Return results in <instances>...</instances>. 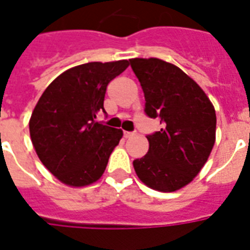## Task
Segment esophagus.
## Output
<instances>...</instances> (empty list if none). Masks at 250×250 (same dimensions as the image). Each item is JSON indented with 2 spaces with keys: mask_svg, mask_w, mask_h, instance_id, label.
Masks as SVG:
<instances>
[{
  "mask_svg": "<svg viewBox=\"0 0 250 250\" xmlns=\"http://www.w3.org/2000/svg\"><path fill=\"white\" fill-rule=\"evenodd\" d=\"M123 135H125V137H127V139H128V137L135 136V132H129V131H125V132H123Z\"/></svg>",
  "mask_w": 250,
  "mask_h": 250,
  "instance_id": "34e87169",
  "label": "esophagus"
}]
</instances>
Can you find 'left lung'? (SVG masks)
Wrapping results in <instances>:
<instances>
[{
    "mask_svg": "<svg viewBox=\"0 0 250 250\" xmlns=\"http://www.w3.org/2000/svg\"><path fill=\"white\" fill-rule=\"evenodd\" d=\"M129 63L144 92L145 114L162 125L146 136L148 153L133 161V167L148 187L174 192L192 182L209 158L215 110L198 84L174 64L158 58H133Z\"/></svg>",
    "mask_w": 250,
    "mask_h": 250,
    "instance_id": "left-lung-1",
    "label": "left lung"
}]
</instances>
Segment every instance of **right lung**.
<instances>
[{
	"instance_id": "1",
	"label": "right lung",
	"mask_w": 250,
	"mask_h": 250,
	"mask_svg": "<svg viewBox=\"0 0 250 250\" xmlns=\"http://www.w3.org/2000/svg\"><path fill=\"white\" fill-rule=\"evenodd\" d=\"M128 61L89 62L61 74L45 89L29 121L33 148L46 168L72 187L101 178L122 129L96 122L106 86L128 67Z\"/></svg>"
}]
</instances>
